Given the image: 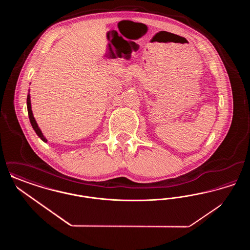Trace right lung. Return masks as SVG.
<instances>
[{
    "label": "right lung",
    "mask_w": 250,
    "mask_h": 250,
    "mask_svg": "<svg viewBox=\"0 0 250 250\" xmlns=\"http://www.w3.org/2000/svg\"><path fill=\"white\" fill-rule=\"evenodd\" d=\"M27 109H28L29 119H30L31 125H32V126H33L34 130L36 131L37 136H38V137H39V138H40L44 143H47V142H48V140L44 137V135H43L42 131L40 130V128L38 127V125H37L36 119H35V117H34L33 110H32V106H31V96H30V94H28V96H27Z\"/></svg>",
    "instance_id": "obj_1"
}]
</instances>
